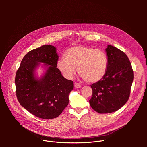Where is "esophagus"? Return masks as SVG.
Segmentation results:
<instances>
[{
    "mask_svg": "<svg viewBox=\"0 0 147 147\" xmlns=\"http://www.w3.org/2000/svg\"><path fill=\"white\" fill-rule=\"evenodd\" d=\"M74 87L76 88H80L81 87V85L80 84H78L77 82H75L74 83Z\"/></svg>",
    "mask_w": 147,
    "mask_h": 147,
    "instance_id": "esophagus-1",
    "label": "esophagus"
}]
</instances>
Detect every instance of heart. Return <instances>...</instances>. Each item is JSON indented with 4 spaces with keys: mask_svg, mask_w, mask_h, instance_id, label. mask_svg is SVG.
Listing matches in <instances>:
<instances>
[{
    "mask_svg": "<svg viewBox=\"0 0 147 147\" xmlns=\"http://www.w3.org/2000/svg\"><path fill=\"white\" fill-rule=\"evenodd\" d=\"M65 57L57 61V67L67 78L73 77L76 68L82 78L91 83L101 80L107 73L108 57L102 49L77 45L68 49Z\"/></svg>",
    "mask_w": 147,
    "mask_h": 147,
    "instance_id": "1",
    "label": "heart"
}]
</instances>
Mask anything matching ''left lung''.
<instances>
[{"label":"left lung","instance_id":"1","mask_svg":"<svg viewBox=\"0 0 147 147\" xmlns=\"http://www.w3.org/2000/svg\"><path fill=\"white\" fill-rule=\"evenodd\" d=\"M107 73L91 86L92 94L90 106L99 113H109L121 108L130 97L134 78L131 63L122 51L108 45Z\"/></svg>","mask_w":147,"mask_h":147}]
</instances>
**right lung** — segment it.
I'll list each match as a JSON object with an SVG mask.
<instances>
[{"mask_svg":"<svg viewBox=\"0 0 147 147\" xmlns=\"http://www.w3.org/2000/svg\"><path fill=\"white\" fill-rule=\"evenodd\" d=\"M56 48L45 45L28 52L23 57L15 78L17 98L23 108L35 116L51 119L67 106L73 81L67 80L56 67ZM39 62L48 66L45 76L36 79L34 73Z\"/></svg>","mask_w":147,"mask_h":147,"instance_id":"add662e5","label":"right lung"}]
</instances>
